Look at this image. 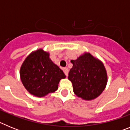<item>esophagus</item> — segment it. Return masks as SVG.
<instances>
[{
    "mask_svg": "<svg viewBox=\"0 0 130 130\" xmlns=\"http://www.w3.org/2000/svg\"><path fill=\"white\" fill-rule=\"evenodd\" d=\"M63 70H64L65 75H66V76H68V72H69L68 68H63Z\"/></svg>",
    "mask_w": 130,
    "mask_h": 130,
    "instance_id": "1",
    "label": "esophagus"
}]
</instances>
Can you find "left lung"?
I'll list each match as a JSON object with an SVG mask.
<instances>
[{"mask_svg":"<svg viewBox=\"0 0 130 130\" xmlns=\"http://www.w3.org/2000/svg\"><path fill=\"white\" fill-rule=\"evenodd\" d=\"M71 62L73 67L68 79L72 83L74 94L87 101L98 97L107 83V73L103 62L87 52Z\"/></svg>","mask_w":130,"mask_h":130,"instance_id":"8db88e82","label":"left lung"}]
</instances>
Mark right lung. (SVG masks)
Masks as SVG:
<instances>
[{"label":"right lung","instance_id":"right-lung-1","mask_svg":"<svg viewBox=\"0 0 130 130\" xmlns=\"http://www.w3.org/2000/svg\"><path fill=\"white\" fill-rule=\"evenodd\" d=\"M20 78L30 94L42 98L56 91L60 81L66 75L49 58V52L39 49L25 59L20 68Z\"/></svg>","mask_w":130,"mask_h":130}]
</instances>
